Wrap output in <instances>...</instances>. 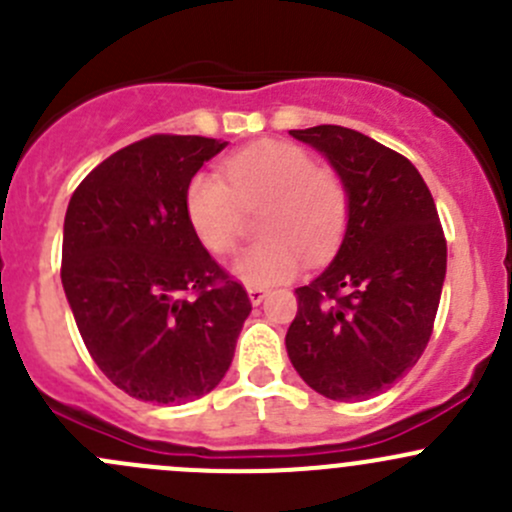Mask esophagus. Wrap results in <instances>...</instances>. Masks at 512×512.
Masks as SVG:
<instances>
[{
    "label": "esophagus",
    "mask_w": 512,
    "mask_h": 512,
    "mask_svg": "<svg viewBox=\"0 0 512 512\" xmlns=\"http://www.w3.org/2000/svg\"><path fill=\"white\" fill-rule=\"evenodd\" d=\"M247 294H250V302H252V304H260L262 299L267 297V289H265V287L252 285V287H247Z\"/></svg>",
    "instance_id": "obj_1"
}]
</instances>
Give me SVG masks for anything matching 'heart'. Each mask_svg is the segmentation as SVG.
I'll list each match as a JSON object with an SVG mask.
<instances>
[{
  "label": "heart",
  "mask_w": 512,
  "mask_h": 512,
  "mask_svg": "<svg viewBox=\"0 0 512 512\" xmlns=\"http://www.w3.org/2000/svg\"><path fill=\"white\" fill-rule=\"evenodd\" d=\"M260 213L265 240L247 247L235 275L250 285L287 280L307 260H327L342 242L352 210L344 175L317 165L289 141H260L225 160V178L198 173L185 190V213L198 240L215 255H230L245 235V213Z\"/></svg>",
  "instance_id": "obj_1"
}]
</instances>
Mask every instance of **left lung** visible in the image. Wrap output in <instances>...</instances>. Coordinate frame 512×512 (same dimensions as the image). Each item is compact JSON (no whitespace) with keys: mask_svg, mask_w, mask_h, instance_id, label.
I'll list each match as a JSON object with an SVG mask.
<instances>
[{"mask_svg":"<svg viewBox=\"0 0 512 512\" xmlns=\"http://www.w3.org/2000/svg\"><path fill=\"white\" fill-rule=\"evenodd\" d=\"M289 136L322 151L352 195L337 257L294 289L289 361L327 399H371L399 381L431 339L446 235L431 190L406 156L344 126Z\"/></svg>","mask_w":512,"mask_h":512,"instance_id":"8db88e82","label":"left lung"}]
</instances>
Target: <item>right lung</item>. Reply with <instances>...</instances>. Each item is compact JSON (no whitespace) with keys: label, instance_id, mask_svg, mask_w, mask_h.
<instances>
[{"label":"right lung","instance_id":"right-lung-1","mask_svg":"<svg viewBox=\"0 0 512 512\" xmlns=\"http://www.w3.org/2000/svg\"><path fill=\"white\" fill-rule=\"evenodd\" d=\"M227 143L156 133L98 163L64 218L61 285L98 369L128 396L188 404L223 381L252 304L185 213Z\"/></svg>","mask_w":512,"mask_h":512}]
</instances>
